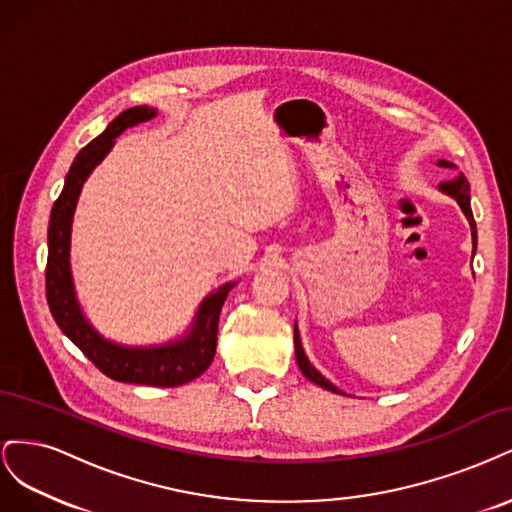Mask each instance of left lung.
I'll return each instance as SVG.
<instances>
[{
  "instance_id": "left-lung-1",
  "label": "left lung",
  "mask_w": 512,
  "mask_h": 512,
  "mask_svg": "<svg viewBox=\"0 0 512 512\" xmlns=\"http://www.w3.org/2000/svg\"><path fill=\"white\" fill-rule=\"evenodd\" d=\"M438 166L442 168H455V164L446 162V160H438ZM438 190L448 194L451 198L457 200V205L461 207V211L466 213V218L470 222V228H472V243H474V250H476V224H474V215H472V209H470V183L466 181V177L459 175L455 179H448L444 183L438 185ZM294 356H297V363H299V369L303 371V376L307 380H312L314 384L322 386V389L327 391H333V393H339V389L335 384H331L327 378H324L320 371L309 363V359L305 356V350L301 346V337H299V329H297V322H294Z\"/></svg>"
}]
</instances>
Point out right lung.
I'll list each match as a JSON object with an SVG mask.
<instances>
[{
  "label": "right lung",
  "mask_w": 512,
  "mask_h": 512,
  "mask_svg": "<svg viewBox=\"0 0 512 512\" xmlns=\"http://www.w3.org/2000/svg\"><path fill=\"white\" fill-rule=\"evenodd\" d=\"M158 115L156 108L134 106L119 113L108 128L85 145L74 158L64 190L51 209L49 220V258H46V301L57 327L79 346L87 359L94 363L104 376L117 382H132L145 386H179L198 378L211 365L218 346V322L222 305L237 282H228L211 292L200 303L190 333L162 346H121L104 339L91 322L85 318L74 292L70 271V235L72 218L85 179L91 175L113 149L115 138L136 123L149 121Z\"/></svg>",
  "instance_id": "right-lung-1"
}]
</instances>
